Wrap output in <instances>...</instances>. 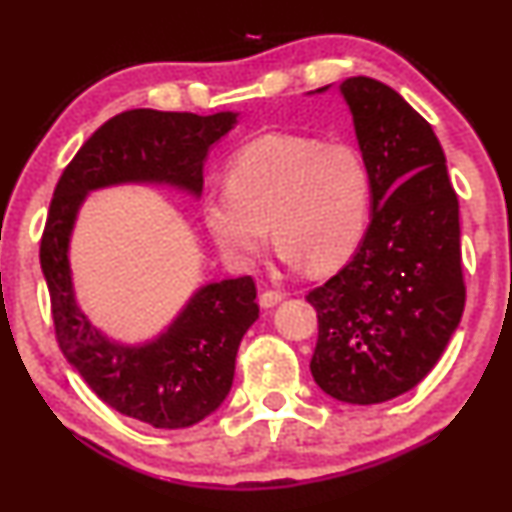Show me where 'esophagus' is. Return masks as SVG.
Instances as JSON below:
<instances>
[{
  "label": "esophagus",
  "instance_id": "34e87169",
  "mask_svg": "<svg viewBox=\"0 0 512 512\" xmlns=\"http://www.w3.org/2000/svg\"><path fill=\"white\" fill-rule=\"evenodd\" d=\"M281 300H283V293L281 291H264L260 295V305L264 307V310H269V307L279 305Z\"/></svg>",
  "mask_w": 512,
  "mask_h": 512
}]
</instances>
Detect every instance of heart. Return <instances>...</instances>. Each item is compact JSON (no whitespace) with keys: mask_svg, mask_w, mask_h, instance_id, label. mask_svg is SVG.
<instances>
[{"mask_svg":"<svg viewBox=\"0 0 512 512\" xmlns=\"http://www.w3.org/2000/svg\"><path fill=\"white\" fill-rule=\"evenodd\" d=\"M224 193L202 202L219 250L252 264L267 226L283 260L324 272L353 255L367 226L369 171L353 147L310 135L269 133L243 145L224 169Z\"/></svg>","mask_w":512,"mask_h":512,"instance_id":"obj_1","label":"heart"}]
</instances>
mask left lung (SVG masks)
Masks as SVG:
<instances>
[{
	"label": "left lung",
	"mask_w": 512,
	"mask_h": 512,
	"mask_svg": "<svg viewBox=\"0 0 512 512\" xmlns=\"http://www.w3.org/2000/svg\"><path fill=\"white\" fill-rule=\"evenodd\" d=\"M369 171L372 221L346 267L307 293L310 369L331 398L374 405L415 389L463 317L458 195L427 121L379 80H343Z\"/></svg>",
	"instance_id": "obj_1"
}]
</instances>
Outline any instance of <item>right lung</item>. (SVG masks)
<instances>
[{"label": "right lung", "instance_id": "obj_1", "mask_svg": "<svg viewBox=\"0 0 512 512\" xmlns=\"http://www.w3.org/2000/svg\"><path fill=\"white\" fill-rule=\"evenodd\" d=\"M236 114L128 109L104 121L61 174L40 240L54 336L66 360L109 408L157 429H183L224 403L240 338L260 317L252 276L209 283L171 329L140 348L109 343L73 300L69 236L88 190L112 183H171L202 190L207 150Z\"/></svg>", "mask_w": 512, "mask_h": 512}]
</instances>
